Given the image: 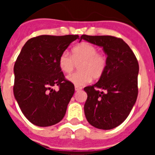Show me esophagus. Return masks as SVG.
<instances>
[{
    "instance_id": "obj_1",
    "label": "esophagus",
    "mask_w": 155,
    "mask_h": 155,
    "mask_svg": "<svg viewBox=\"0 0 155 155\" xmlns=\"http://www.w3.org/2000/svg\"><path fill=\"white\" fill-rule=\"evenodd\" d=\"M82 89V87H81V86H77L75 85V91H80V90Z\"/></svg>"
}]
</instances>
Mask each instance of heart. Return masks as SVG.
I'll return each instance as SVG.
<instances>
[{
	"label": "heart",
	"mask_w": 155,
	"mask_h": 155,
	"mask_svg": "<svg viewBox=\"0 0 155 155\" xmlns=\"http://www.w3.org/2000/svg\"><path fill=\"white\" fill-rule=\"evenodd\" d=\"M59 68L69 74L78 64L79 71L68 77V80L77 86L84 85L91 81L100 78L107 67V58L98 48L88 42H81L72 50V56L64 52L59 57Z\"/></svg>",
	"instance_id": "heart-1"
}]
</instances>
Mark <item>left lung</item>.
Wrapping results in <instances>:
<instances>
[{"instance_id":"8db88e82","label":"left lung","mask_w":155,"mask_h":155,"mask_svg":"<svg viewBox=\"0 0 155 155\" xmlns=\"http://www.w3.org/2000/svg\"><path fill=\"white\" fill-rule=\"evenodd\" d=\"M81 39L102 46L107 55L105 73L96 84L84 88L87 94L84 114L93 127L111 130L127 118L137 101L138 61L130 46L120 38L82 35L80 42Z\"/></svg>"}]
</instances>
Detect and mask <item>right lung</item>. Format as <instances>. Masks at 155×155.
<instances>
[{"instance_id":"obj_1","label":"right lung","mask_w":155,"mask_h":155,"mask_svg":"<svg viewBox=\"0 0 155 155\" xmlns=\"http://www.w3.org/2000/svg\"><path fill=\"white\" fill-rule=\"evenodd\" d=\"M78 35H42L28 39L14 66V95L24 116L38 127L62 120L74 85L59 68V57ZM57 85V91L53 90Z\"/></svg>"}]
</instances>
